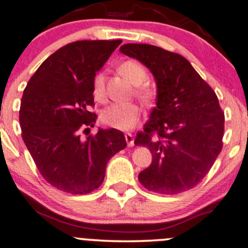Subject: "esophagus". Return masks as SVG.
Returning <instances> with one entry per match:
<instances>
[{"label":"esophagus","mask_w":248,"mask_h":248,"mask_svg":"<svg viewBox=\"0 0 248 248\" xmlns=\"http://www.w3.org/2000/svg\"><path fill=\"white\" fill-rule=\"evenodd\" d=\"M124 136H125V141H126L127 145L132 147V145H134V135L130 134V132H126Z\"/></svg>","instance_id":"obj_1"}]
</instances>
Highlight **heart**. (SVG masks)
I'll use <instances>...</instances> for the list:
<instances>
[{
	"mask_svg": "<svg viewBox=\"0 0 248 248\" xmlns=\"http://www.w3.org/2000/svg\"><path fill=\"white\" fill-rule=\"evenodd\" d=\"M119 71L124 78L137 86L136 93L142 100L150 101L155 96L152 86L143 83L148 78V71L140 62L134 60L125 61L119 65ZM105 93V75L98 73L93 80V94L95 99H101ZM141 107L134 103H116L107 106L101 112V122L112 129L127 131L136 126L141 118Z\"/></svg>",
	"mask_w": 248,
	"mask_h": 248,
	"instance_id": "heart-1",
	"label": "heart"
}]
</instances>
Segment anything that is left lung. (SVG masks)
<instances>
[{"label":"left lung","mask_w":248,"mask_h":248,"mask_svg":"<svg viewBox=\"0 0 248 248\" xmlns=\"http://www.w3.org/2000/svg\"><path fill=\"white\" fill-rule=\"evenodd\" d=\"M119 50L149 68L157 86L156 107L135 140L153 155L140 183L161 195L191 190L223 145L224 113L217 95L179 53L149 44H124Z\"/></svg>","instance_id":"left-lung-1"}]
</instances>
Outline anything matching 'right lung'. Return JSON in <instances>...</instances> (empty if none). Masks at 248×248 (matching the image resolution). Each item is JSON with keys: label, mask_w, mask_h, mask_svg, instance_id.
I'll return each instance as SVG.
<instances>
[{"label": "right lung", "mask_w": 248, "mask_h": 248, "mask_svg": "<svg viewBox=\"0 0 248 248\" xmlns=\"http://www.w3.org/2000/svg\"><path fill=\"white\" fill-rule=\"evenodd\" d=\"M117 40H78L58 48L30 78L19 112L21 135L40 174L53 187L73 195L96 190L108 160L126 147L119 130L94 126L93 80L117 46Z\"/></svg>", "instance_id": "1"}]
</instances>
